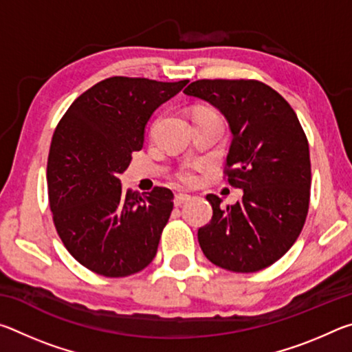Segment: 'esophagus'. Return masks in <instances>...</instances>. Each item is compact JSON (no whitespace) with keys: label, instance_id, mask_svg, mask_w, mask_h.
Returning <instances> with one entry per match:
<instances>
[{"label":"esophagus","instance_id":"1","mask_svg":"<svg viewBox=\"0 0 352 352\" xmlns=\"http://www.w3.org/2000/svg\"><path fill=\"white\" fill-rule=\"evenodd\" d=\"M189 199H190V195H188V194H175L174 204H175V206H182L183 204H186Z\"/></svg>","mask_w":352,"mask_h":352}]
</instances>
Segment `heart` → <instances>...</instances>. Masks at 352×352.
<instances>
[{
  "mask_svg": "<svg viewBox=\"0 0 352 352\" xmlns=\"http://www.w3.org/2000/svg\"><path fill=\"white\" fill-rule=\"evenodd\" d=\"M201 113H211V111H201ZM201 168L200 163H192V164H184L183 168L177 172V178L178 182H182L183 184H194L197 182V170Z\"/></svg>",
  "mask_w": 352,
  "mask_h": 352,
  "instance_id": "obj_1",
  "label": "heart"
}]
</instances>
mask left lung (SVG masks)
I'll return each instance as SVG.
<instances>
[{"label": "left lung", "instance_id": "8db88e82", "mask_svg": "<svg viewBox=\"0 0 352 352\" xmlns=\"http://www.w3.org/2000/svg\"><path fill=\"white\" fill-rule=\"evenodd\" d=\"M184 94L206 100L230 124L233 141L225 177L243 190L242 200L212 206L199 243L214 265L253 273L289 252L305 226L311 199L309 142L296 113L281 94L253 79H201Z\"/></svg>", "mask_w": 352, "mask_h": 352}]
</instances>
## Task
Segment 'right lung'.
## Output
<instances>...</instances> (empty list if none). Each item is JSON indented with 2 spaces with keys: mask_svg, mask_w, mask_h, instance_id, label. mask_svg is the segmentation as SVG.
<instances>
[{
  "mask_svg": "<svg viewBox=\"0 0 352 352\" xmlns=\"http://www.w3.org/2000/svg\"><path fill=\"white\" fill-rule=\"evenodd\" d=\"M188 82L109 77L57 124L46 169L52 220L69 254L98 275L130 276L157 254L174 194L162 186L124 194L118 177L142 148L152 113Z\"/></svg>",
  "mask_w": 352,
  "mask_h": 352,
  "instance_id": "obj_1",
  "label": "right lung"
}]
</instances>
